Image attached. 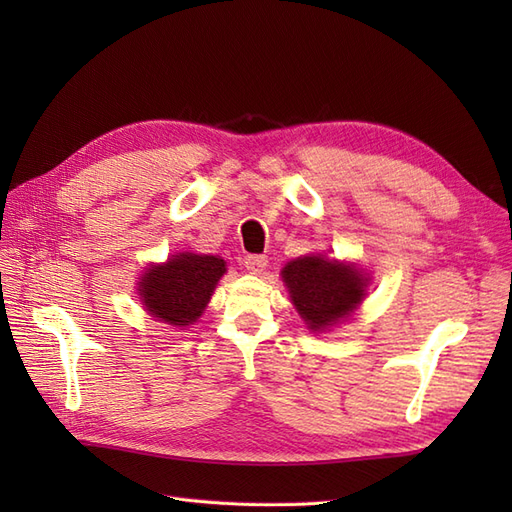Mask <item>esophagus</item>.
Masks as SVG:
<instances>
[{
    "label": "esophagus",
    "mask_w": 512,
    "mask_h": 512,
    "mask_svg": "<svg viewBox=\"0 0 512 512\" xmlns=\"http://www.w3.org/2000/svg\"><path fill=\"white\" fill-rule=\"evenodd\" d=\"M243 265H245V269L250 271V273H262V271H265V267H267V256L247 254L243 258Z\"/></svg>",
    "instance_id": "obj_1"
}]
</instances>
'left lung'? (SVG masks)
I'll return each mask as SVG.
<instances>
[{
    "mask_svg": "<svg viewBox=\"0 0 512 512\" xmlns=\"http://www.w3.org/2000/svg\"><path fill=\"white\" fill-rule=\"evenodd\" d=\"M282 277L294 307L314 331L346 318L365 297V280L359 271L320 256L288 262Z\"/></svg>",
    "mask_w": 512,
    "mask_h": 512,
    "instance_id": "1",
    "label": "left lung"
}]
</instances>
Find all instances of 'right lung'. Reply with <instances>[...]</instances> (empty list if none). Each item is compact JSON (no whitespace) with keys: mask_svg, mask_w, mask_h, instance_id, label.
Here are the masks:
<instances>
[{"mask_svg":"<svg viewBox=\"0 0 512 512\" xmlns=\"http://www.w3.org/2000/svg\"><path fill=\"white\" fill-rule=\"evenodd\" d=\"M224 273L222 258L185 252L164 265H153L138 282V290L153 318L185 327L203 314Z\"/></svg>","mask_w":512,"mask_h":512,"instance_id":"obj_1","label":"right lung"}]
</instances>
